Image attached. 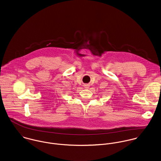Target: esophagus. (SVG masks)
Listing matches in <instances>:
<instances>
[{"mask_svg": "<svg viewBox=\"0 0 161 161\" xmlns=\"http://www.w3.org/2000/svg\"><path fill=\"white\" fill-rule=\"evenodd\" d=\"M84 86H85V88L86 89H88V88H90V85H88V84H85V85H84Z\"/></svg>", "mask_w": 161, "mask_h": 161, "instance_id": "esophagus-1", "label": "esophagus"}]
</instances>
